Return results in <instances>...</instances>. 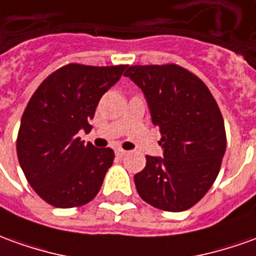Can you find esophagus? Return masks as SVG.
Masks as SVG:
<instances>
[{"instance_id":"esophagus-1","label":"esophagus","mask_w":256,"mask_h":256,"mask_svg":"<svg viewBox=\"0 0 256 256\" xmlns=\"http://www.w3.org/2000/svg\"><path fill=\"white\" fill-rule=\"evenodd\" d=\"M115 152L118 156H123V155H126V154H128V151H124V150H122V148H116Z\"/></svg>"}]
</instances>
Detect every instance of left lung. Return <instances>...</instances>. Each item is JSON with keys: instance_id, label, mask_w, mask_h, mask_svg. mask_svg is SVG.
Segmentation results:
<instances>
[{"instance_id": "obj_1", "label": "left lung", "mask_w": 256, "mask_h": 256, "mask_svg": "<svg viewBox=\"0 0 256 256\" xmlns=\"http://www.w3.org/2000/svg\"><path fill=\"white\" fill-rule=\"evenodd\" d=\"M124 76L144 92L164 148V158L146 156V168L134 176L137 192L162 210L190 209L212 187L226 151L215 98L201 78L176 64L128 66Z\"/></svg>"}]
</instances>
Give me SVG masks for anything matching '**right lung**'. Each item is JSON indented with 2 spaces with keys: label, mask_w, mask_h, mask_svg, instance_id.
<instances>
[{
  "label": "right lung",
  "mask_w": 256,
  "mask_h": 256,
  "mask_svg": "<svg viewBox=\"0 0 256 256\" xmlns=\"http://www.w3.org/2000/svg\"><path fill=\"white\" fill-rule=\"evenodd\" d=\"M126 68L69 64L51 73L30 98L16 152L28 184L55 208L82 206L101 188L115 152L84 144L78 133L90 132L100 100Z\"/></svg>",
  "instance_id": "obj_1"
}]
</instances>
